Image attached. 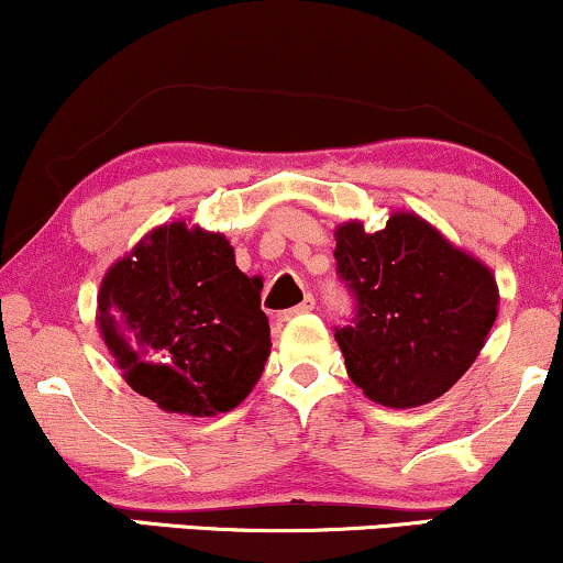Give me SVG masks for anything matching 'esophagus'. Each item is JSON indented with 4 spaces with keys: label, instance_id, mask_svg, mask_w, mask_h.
Instances as JSON below:
<instances>
[{
    "label": "esophagus",
    "instance_id": "1",
    "mask_svg": "<svg viewBox=\"0 0 563 563\" xmlns=\"http://www.w3.org/2000/svg\"><path fill=\"white\" fill-rule=\"evenodd\" d=\"M311 309H314V296L307 294V299H303V301L299 303V307L280 311V322H288L290 317H296V314H307V311H311Z\"/></svg>",
    "mask_w": 563,
    "mask_h": 563
}]
</instances>
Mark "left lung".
Returning a JSON list of instances; mask_svg holds the SVG:
<instances>
[{
  "label": "left lung",
  "instance_id": "1",
  "mask_svg": "<svg viewBox=\"0 0 563 563\" xmlns=\"http://www.w3.org/2000/svg\"><path fill=\"white\" fill-rule=\"evenodd\" d=\"M335 273L354 299L335 328L346 369L372 401L406 409L443 396L472 367L498 314L490 269L415 214L335 233Z\"/></svg>",
  "mask_w": 563,
  "mask_h": 563
}]
</instances>
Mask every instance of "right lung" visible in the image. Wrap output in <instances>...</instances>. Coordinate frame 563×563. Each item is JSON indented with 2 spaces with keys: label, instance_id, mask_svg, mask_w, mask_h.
Returning a JSON list of instances; mask_svg holds the SVG:
<instances>
[{
  "label": "right lung",
  "instance_id": "right-lung-1",
  "mask_svg": "<svg viewBox=\"0 0 563 563\" xmlns=\"http://www.w3.org/2000/svg\"><path fill=\"white\" fill-rule=\"evenodd\" d=\"M262 277L235 267L225 235L159 228L107 273L99 330L135 393L212 417L252 393L269 356Z\"/></svg>",
  "mask_w": 563,
  "mask_h": 563
}]
</instances>
